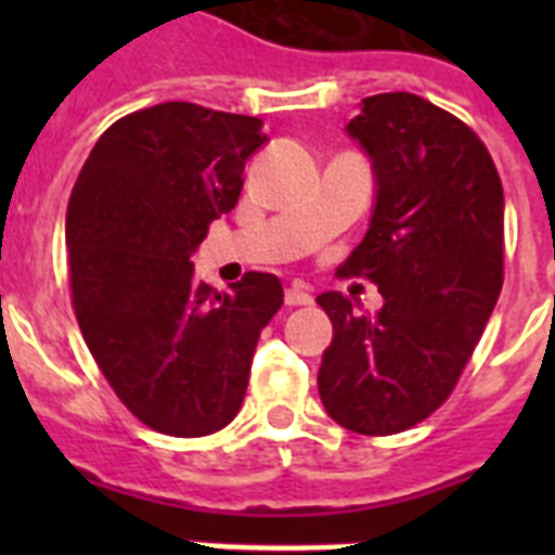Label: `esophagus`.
<instances>
[{
  "label": "esophagus",
  "instance_id": "obj_1",
  "mask_svg": "<svg viewBox=\"0 0 555 555\" xmlns=\"http://www.w3.org/2000/svg\"><path fill=\"white\" fill-rule=\"evenodd\" d=\"M311 302H313V296L308 294V287H305L302 282H294V285L285 291V305H291V308H296V305H311Z\"/></svg>",
  "mask_w": 555,
  "mask_h": 555
}]
</instances>
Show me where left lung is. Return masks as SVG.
Wrapping results in <instances>:
<instances>
[{"label": "left lung", "mask_w": 555, "mask_h": 555, "mask_svg": "<svg viewBox=\"0 0 555 555\" xmlns=\"http://www.w3.org/2000/svg\"><path fill=\"white\" fill-rule=\"evenodd\" d=\"M346 132L371 160L374 207L343 273L374 282L383 308L317 296L334 325L317 383L339 426L395 435L447 400L499 302L504 190L478 134L409 91L365 98Z\"/></svg>", "instance_id": "obj_1"}]
</instances>
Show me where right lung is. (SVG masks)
<instances>
[{"mask_svg": "<svg viewBox=\"0 0 555 555\" xmlns=\"http://www.w3.org/2000/svg\"><path fill=\"white\" fill-rule=\"evenodd\" d=\"M264 141L259 117L160 103L100 134L68 198L82 339L126 409L164 435L201 438L233 421L261 328L282 308L273 273L250 270L224 294L190 261Z\"/></svg>", "mask_w": 555, "mask_h": 555, "instance_id": "right-lung-1", "label": "right lung"}]
</instances>
